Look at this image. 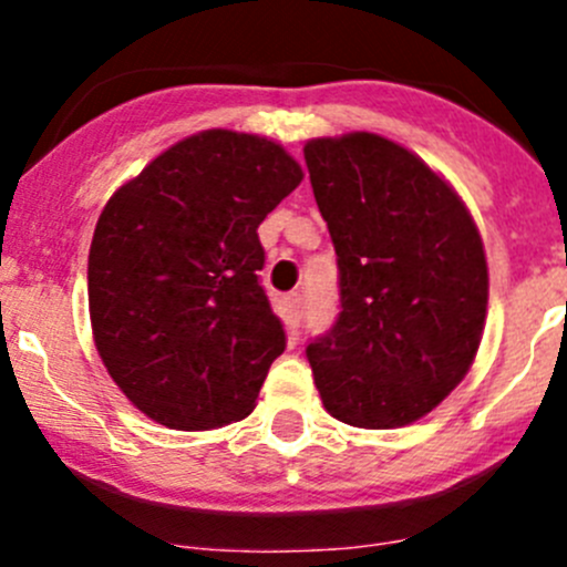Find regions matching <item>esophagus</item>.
Masks as SVG:
<instances>
[{
    "label": "esophagus",
    "instance_id": "1",
    "mask_svg": "<svg viewBox=\"0 0 567 567\" xmlns=\"http://www.w3.org/2000/svg\"><path fill=\"white\" fill-rule=\"evenodd\" d=\"M285 305H288L290 320H293V323H301V316H305V299H301V293H290L288 299H285Z\"/></svg>",
    "mask_w": 567,
    "mask_h": 567
}]
</instances>
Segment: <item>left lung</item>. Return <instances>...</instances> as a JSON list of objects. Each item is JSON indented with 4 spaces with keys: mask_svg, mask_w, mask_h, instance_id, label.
<instances>
[{
    "mask_svg": "<svg viewBox=\"0 0 567 567\" xmlns=\"http://www.w3.org/2000/svg\"><path fill=\"white\" fill-rule=\"evenodd\" d=\"M305 158L340 268V316L307 346L320 400L353 427L411 425L477 357L483 238L455 188L386 136H320Z\"/></svg>",
    "mask_w": 567,
    "mask_h": 567,
    "instance_id": "8db88e82",
    "label": "left lung"
}]
</instances>
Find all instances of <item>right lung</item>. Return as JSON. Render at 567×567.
Listing matches in <instances>:
<instances>
[{
    "instance_id": "add662e5",
    "label": "right lung",
    "mask_w": 567,
    "mask_h": 567,
    "mask_svg": "<svg viewBox=\"0 0 567 567\" xmlns=\"http://www.w3.org/2000/svg\"><path fill=\"white\" fill-rule=\"evenodd\" d=\"M301 177L277 142L210 128L167 147L101 210L87 262L95 348L158 425L210 431L255 409L285 351L257 279V227Z\"/></svg>"
}]
</instances>
